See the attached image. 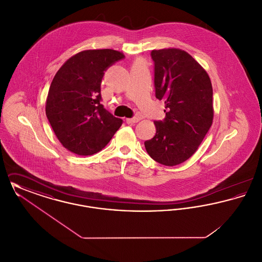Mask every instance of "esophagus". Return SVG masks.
Returning a JSON list of instances; mask_svg holds the SVG:
<instances>
[{
  "label": "esophagus",
  "mask_w": 262,
  "mask_h": 262,
  "mask_svg": "<svg viewBox=\"0 0 262 262\" xmlns=\"http://www.w3.org/2000/svg\"><path fill=\"white\" fill-rule=\"evenodd\" d=\"M139 118L138 117H135V118H130V119H126L125 120V122H126V124H128V125H133V124H136L137 122H139Z\"/></svg>",
  "instance_id": "34e87169"
}]
</instances>
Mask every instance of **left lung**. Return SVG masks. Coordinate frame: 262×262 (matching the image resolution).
Wrapping results in <instances>:
<instances>
[{
  "label": "left lung",
  "mask_w": 262,
  "mask_h": 262,
  "mask_svg": "<svg viewBox=\"0 0 262 262\" xmlns=\"http://www.w3.org/2000/svg\"><path fill=\"white\" fill-rule=\"evenodd\" d=\"M156 98L165 101L164 121L144 142L150 157L165 166L187 161L209 130L214 117L213 90L207 72L187 52L178 48L153 50Z\"/></svg>",
  "instance_id": "8db88e82"
}]
</instances>
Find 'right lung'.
I'll return each mask as SVG.
<instances>
[{"label":"right lung","instance_id":"add662e5","mask_svg":"<svg viewBox=\"0 0 262 262\" xmlns=\"http://www.w3.org/2000/svg\"><path fill=\"white\" fill-rule=\"evenodd\" d=\"M124 57L112 49L81 51L67 60L54 76L46 116L70 152L81 156L99 152L123 124L104 109L100 93L104 72Z\"/></svg>","mask_w":262,"mask_h":262}]
</instances>
